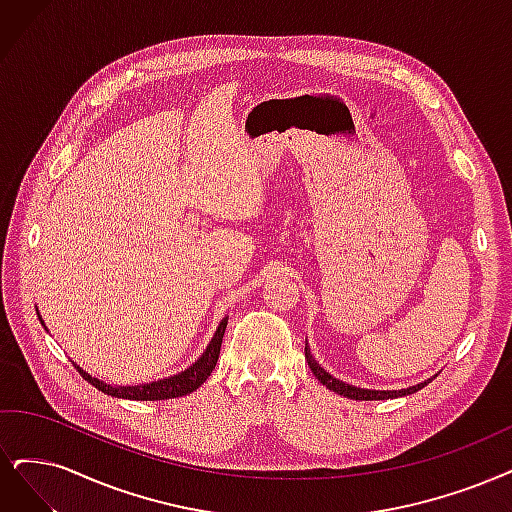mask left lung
I'll return each mask as SVG.
<instances>
[{"instance_id": "1", "label": "left lung", "mask_w": 512, "mask_h": 512, "mask_svg": "<svg viewBox=\"0 0 512 512\" xmlns=\"http://www.w3.org/2000/svg\"><path fill=\"white\" fill-rule=\"evenodd\" d=\"M306 358H308V365L312 369V373L316 375V380L327 386L329 390L342 394V396H348V399H354V401H386V399H396V396H407V394H413L422 390L424 386L430 384V380H426L424 384H418V386H411V388H403V390H365V388H356V386H350L346 382H339L335 380L333 375H329L323 367H318L316 361L312 358L310 350L306 348Z\"/></svg>"}]
</instances>
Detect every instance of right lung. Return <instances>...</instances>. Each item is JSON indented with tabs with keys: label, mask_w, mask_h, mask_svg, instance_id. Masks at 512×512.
Here are the masks:
<instances>
[{
	"label": "right lung",
	"mask_w": 512,
	"mask_h": 512,
	"mask_svg": "<svg viewBox=\"0 0 512 512\" xmlns=\"http://www.w3.org/2000/svg\"><path fill=\"white\" fill-rule=\"evenodd\" d=\"M227 327V318L221 320L219 329L215 331V337L211 339V344H208L206 352L198 358V361L181 371L179 375L168 377V380H160V382H151V384H143V386H109L99 382L97 377L88 375L86 371H82L80 367H75L80 371V375L88 384H92L97 390L111 394V396H118V399H130V401H164V399H177V396H185L189 392H194L196 388H200L206 377L213 373L215 365H217V358H219V350H221V342H223V333Z\"/></svg>",
	"instance_id": "add662e5"
}]
</instances>
